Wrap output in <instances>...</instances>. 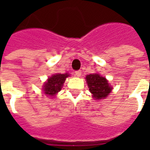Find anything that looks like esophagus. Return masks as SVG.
<instances>
[{"instance_id": "1", "label": "esophagus", "mask_w": 150, "mask_h": 150, "mask_svg": "<svg viewBox=\"0 0 150 150\" xmlns=\"http://www.w3.org/2000/svg\"><path fill=\"white\" fill-rule=\"evenodd\" d=\"M75 75L77 76V77H80L82 75V71H76L75 72Z\"/></svg>"}]
</instances>
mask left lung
Segmentation results:
<instances>
[{
	"label": "left lung",
	"instance_id": "8db88e82",
	"mask_svg": "<svg viewBox=\"0 0 150 150\" xmlns=\"http://www.w3.org/2000/svg\"><path fill=\"white\" fill-rule=\"evenodd\" d=\"M85 79L89 91L95 100H99L106 98L112 90V87L108 83V81L100 74H90L87 75Z\"/></svg>",
	"mask_w": 150,
	"mask_h": 150
}]
</instances>
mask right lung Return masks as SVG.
Instances as JSON below:
<instances>
[{
    "label": "right lung",
    "mask_w": 150,
    "mask_h": 150,
    "mask_svg": "<svg viewBox=\"0 0 150 150\" xmlns=\"http://www.w3.org/2000/svg\"><path fill=\"white\" fill-rule=\"evenodd\" d=\"M69 76V74H55L50 77L47 81L43 85V92L47 96L52 98L62 89V85L66 79Z\"/></svg>",
    "instance_id": "1"
}]
</instances>
